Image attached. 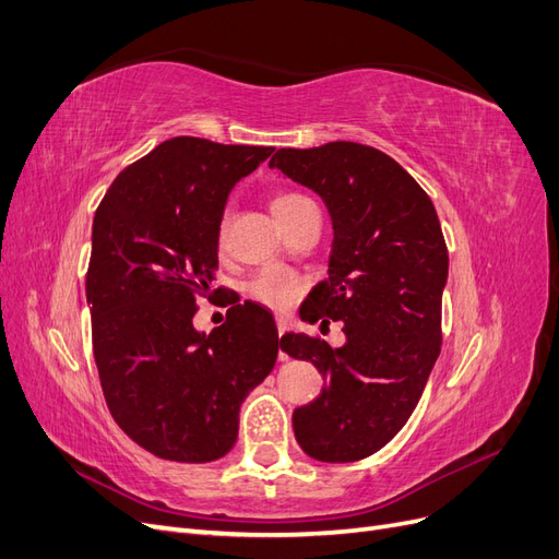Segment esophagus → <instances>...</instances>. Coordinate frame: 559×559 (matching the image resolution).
<instances>
[{"label": "esophagus", "mask_w": 559, "mask_h": 559, "mask_svg": "<svg viewBox=\"0 0 559 559\" xmlns=\"http://www.w3.org/2000/svg\"><path fill=\"white\" fill-rule=\"evenodd\" d=\"M286 329H289V321H286L284 317H277V333H280V337L286 333ZM280 359H282V361L286 359L284 352H280Z\"/></svg>", "instance_id": "34e87169"}]
</instances>
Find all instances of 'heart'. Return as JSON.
<instances>
[{"instance_id": "obj_1", "label": "heart", "mask_w": 559, "mask_h": 559, "mask_svg": "<svg viewBox=\"0 0 559 559\" xmlns=\"http://www.w3.org/2000/svg\"><path fill=\"white\" fill-rule=\"evenodd\" d=\"M310 202L312 200L302 193L284 189V191H275L273 195H270V210H273L277 222L286 228L292 218L302 207L310 205ZM228 224H230V212L226 210L222 216H218V224H216V240L218 242H224L226 233H228ZM249 294L253 300H259L261 306L284 312V310L294 308L300 300V296L306 294V280L296 275L294 270L270 265V267H263L261 273L249 282Z\"/></svg>"}]
</instances>
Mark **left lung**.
<instances>
[{
	"label": "left lung",
	"mask_w": 559,
	"mask_h": 559,
	"mask_svg": "<svg viewBox=\"0 0 559 559\" xmlns=\"http://www.w3.org/2000/svg\"><path fill=\"white\" fill-rule=\"evenodd\" d=\"M270 167L321 195L333 218L329 280L300 317L343 321L347 343L284 333L280 347L326 380L294 411L298 445L319 462H357L403 429L441 354L448 247L425 189L382 151L357 142L277 148Z\"/></svg>",
	"instance_id": "8db88e82"
}]
</instances>
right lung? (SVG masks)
<instances>
[{"instance_id": "add662e5", "label": "right lung", "mask_w": 559, "mask_h": 559, "mask_svg": "<svg viewBox=\"0 0 559 559\" xmlns=\"http://www.w3.org/2000/svg\"><path fill=\"white\" fill-rule=\"evenodd\" d=\"M273 146L175 138L118 173L93 218L86 273L93 354L116 425L146 452L205 464L238 438L240 405L277 359L275 319L230 302L198 333V300L226 294L216 224L235 181Z\"/></svg>"}]
</instances>
